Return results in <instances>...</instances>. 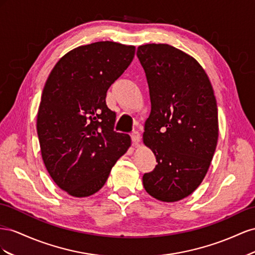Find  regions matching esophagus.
<instances>
[{"label": "esophagus", "instance_id": "1", "mask_svg": "<svg viewBox=\"0 0 255 255\" xmlns=\"http://www.w3.org/2000/svg\"><path fill=\"white\" fill-rule=\"evenodd\" d=\"M131 139H132V142H133L135 145L139 144L140 141H141V134H140V132L133 131V132L131 133Z\"/></svg>", "mask_w": 255, "mask_h": 255}]
</instances>
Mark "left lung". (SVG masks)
Returning a JSON list of instances; mask_svg holds the SVG:
<instances>
[{
  "label": "left lung",
  "mask_w": 255,
  "mask_h": 255,
  "mask_svg": "<svg viewBox=\"0 0 255 255\" xmlns=\"http://www.w3.org/2000/svg\"><path fill=\"white\" fill-rule=\"evenodd\" d=\"M151 110L143 143L158 164L143 175L146 192L161 202L190 195L204 179L219 135L212 83L194 57L166 43L137 47Z\"/></svg>",
  "instance_id": "left-lung-1"
}]
</instances>
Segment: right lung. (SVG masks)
<instances>
[{
    "instance_id": "1",
    "label": "right lung",
    "mask_w": 255,
    "mask_h": 255,
    "mask_svg": "<svg viewBox=\"0 0 255 255\" xmlns=\"http://www.w3.org/2000/svg\"><path fill=\"white\" fill-rule=\"evenodd\" d=\"M135 47L97 41L72 49L55 64L37 113L41 157L51 178L75 198L104 187L113 165L131 145L113 130L116 113L107 91L134 57Z\"/></svg>"
}]
</instances>
